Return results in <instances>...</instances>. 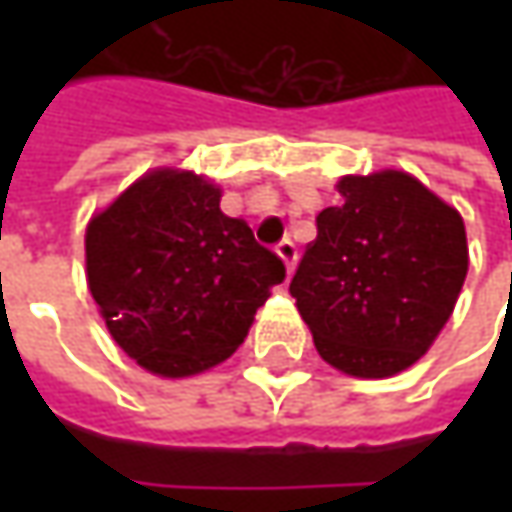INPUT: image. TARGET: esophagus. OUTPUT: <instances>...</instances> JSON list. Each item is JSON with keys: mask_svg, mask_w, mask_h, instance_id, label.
Instances as JSON below:
<instances>
[{"mask_svg": "<svg viewBox=\"0 0 512 512\" xmlns=\"http://www.w3.org/2000/svg\"><path fill=\"white\" fill-rule=\"evenodd\" d=\"M276 253L282 256V262H285L287 273H293V267H296V259H299V250H296V245H293L290 239H282V242L276 245Z\"/></svg>", "mask_w": 512, "mask_h": 512, "instance_id": "34e87169", "label": "esophagus"}]
</instances>
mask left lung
<instances>
[{
	"mask_svg": "<svg viewBox=\"0 0 512 512\" xmlns=\"http://www.w3.org/2000/svg\"><path fill=\"white\" fill-rule=\"evenodd\" d=\"M339 193L290 293L327 364L384 379L419 362L450 319L467 276L464 222L399 170L344 176Z\"/></svg>",
	"mask_w": 512,
	"mask_h": 512,
	"instance_id": "left-lung-1",
	"label": "left lung"
}]
</instances>
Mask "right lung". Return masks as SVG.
Masks as SVG:
<instances>
[{
    "mask_svg": "<svg viewBox=\"0 0 512 512\" xmlns=\"http://www.w3.org/2000/svg\"><path fill=\"white\" fill-rule=\"evenodd\" d=\"M196 173L153 170L85 233L88 287L110 336L159 376H193L245 342L285 262L219 210Z\"/></svg>",
    "mask_w": 512,
    "mask_h": 512,
    "instance_id": "add662e5",
    "label": "right lung"
}]
</instances>
